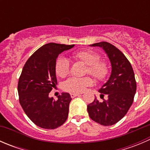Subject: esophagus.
<instances>
[{
	"instance_id": "1",
	"label": "esophagus",
	"mask_w": 150,
	"mask_h": 150,
	"mask_svg": "<svg viewBox=\"0 0 150 150\" xmlns=\"http://www.w3.org/2000/svg\"><path fill=\"white\" fill-rule=\"evenodd\" d=\"M80 95H81V93H70V96L72 98L75 97V96H80Z\"/></svg>"
}]
</instances>
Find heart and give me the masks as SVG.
I'll list each match as a JSON object with an SVG mask.
<instances>
[{"label":"heart","mask_w":150,"mask_h":150,"mask_svg":"<svg viewBox=\"0 0 150 150\" xmlns=\"http://www.w3.org/2000/svg\"><path fill=\"white\" fill-rule=\"evenodd\" d=\"M73 57L81 60L88 65L87 72L93 75L97 81H104L109 74V65L107 62L100 60L98 53L89 49H84L74 53ZM70 69V62L65 57H59L56 62L55 70L58 76L64 78L67 75ZM93 80L90 77H71L64 81L63 88L66 91L81 93L88 86L93 85Z\"/></svg>","instance_id":"heart-1"}]
</instances>
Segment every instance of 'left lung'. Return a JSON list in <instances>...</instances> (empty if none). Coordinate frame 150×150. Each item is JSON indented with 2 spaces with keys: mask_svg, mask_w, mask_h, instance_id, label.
<instances>
[{
  "mask_svg": "<svg viewBox=\"0 0 150 150\" xmlns=\"http://www.w3.org/2000/svg\"><path fill=\"white\" fill-rule=\"evenodd\" d=\"M102 48L108 56L112 65V72L108 81L99 92L107 99L99 102L96 98L87 106L89 117L102 125H114L128 112L134 102L137 91V82L131 63L115 46L107 42L90 45Z\"/></svg>",
  "mask_w": 150,
  "mask_h": 150,
  "instance_id": "1",
  "label": "left lung"
}]
</instances>
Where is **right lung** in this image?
<instances>
[{"label":"right lung","mask_w":150,"mask_h":150,"mask_svg":"<svg viewBox=\"0 0 150 150\" xmlns=\"http://www.w3.org/2000/svg\"><path fill=\"white\" fill-rule=\"evenodd\" d=\"M75 45L49 43L32 54L25 63L18 82L19 103L25 114L36 125L45 129H55L66 121L69 104L68 93L48 97L57 85L55 64L59 54Z\"/></svg>","instance_id":"obj_1"}]
</instances>
